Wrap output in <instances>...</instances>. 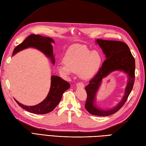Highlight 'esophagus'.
<instances>
[{
	"mask_svg": "<svg viewBox=\"0 0 146 146\" xmlns=\"http://www.w3.org/2000/svg\"><path fill=\"white\" fill-rule=\"evenodd\" d=\"M77 87H80V88H84V84L82 82H79L76 84Z\"/></svg>",
	"mask_w": 146,
	"mask_h": 146,
	"instance_id": "obj_1",
	"label": "esophagus"
}]
</instances>
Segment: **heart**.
Instances as JSON below:
<instances>
[{
  "label": "heart",
  "instance_id": "obj_1",
  "mask_svg": "<svg viewBox=\"0 0 146 146\" xmlns=\"http://www.w3.org/2000/svg\"><path fill=\"white\" fill-rule=\"evenodd\" d=\"M64 63L59 64L58 69L64 75L79 72L83 79L94 77L100 69L102 57L97 51H93L85 47L76 46L70 48L64 58Z\"/></svg>",
  "mask_w": 146,
  "mask_h": 146
}]
</instances>
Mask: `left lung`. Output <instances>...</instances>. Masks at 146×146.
<instances>
[{
    "label": "left lung",
    "instance_id": "left-lung-1",
    "mask_svg": "<svg viewBox=\"0 0 146 146\" xmlns=\"http://www.w3.org/2000/svg\"><path fill=\"white\" fill-rule=\"evenodd\" d=\"M97 42L102 49L106 59L103 62L97 74L85 87L87 97L85 108L90 114L106 116L114 114L125 104L132 91L135 80V60L125 42L97 39ZM115 70L123 71L129 76L125 92L122 100L114 108L105 110L97 108L94 105L95 95L102 80Z\"/></svg>",
    "mask_w": 146,
    "mask_h": 146
}]
</instances>
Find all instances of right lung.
I'll list each match as a JSON object with an SVG mask.
<instances>
[{
    "instance_id": "obj_1",
    "label": "right lung",
    "mask_w": 146,
    "mask_h": 146,
    "mask_svg": "<svg viewBox=\"0 0 146 146\" xmlns=\"http://www.w3.org/2000/svg\"><path fill=\"white\" fill-rule=\"evenodd\" d=\"M54 40L49 37H45L39 35H30L22 43L14 49L13 55L27 48H35L51 59L52 63L54 64L55 59L53 54L52 46ZM51 87L48 96L40 104L35 106H27L20 104L15 99L17 104L24 110L35 114L43 115L52 111L61 101L64 92L69 88V82L63 80L59 76H52L51 77Z\"/></svg>"
}]
</instances>
